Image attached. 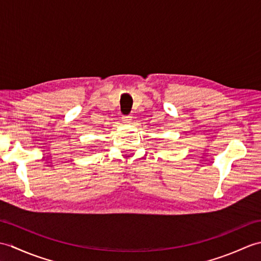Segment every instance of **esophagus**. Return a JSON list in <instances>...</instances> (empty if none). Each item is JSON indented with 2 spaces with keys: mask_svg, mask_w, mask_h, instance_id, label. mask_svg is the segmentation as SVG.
I'll list each match as a JSON object with an SVG mask.
<instances>
[{
  "mask_svg": "<svg viewBox=\"0 0 261 261\" xmlns=\"http://www.w3.org/2000/svg\"><path fill=\"white\" fill-rule=\"evenodd\" d=\"M122 121L124 122V123H130L132 121V116L131 115H123L122 116Z\"/></svg>",
  "mask_w": 261,
  "mask_h": 261,
  "instance_id": "1",
  "label": "esophagus"
}]
</instances>
